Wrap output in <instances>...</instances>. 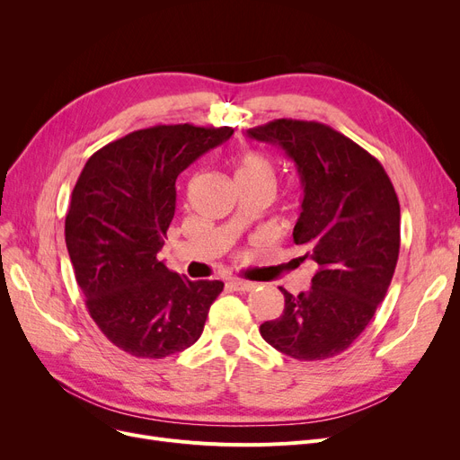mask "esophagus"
Here are the masks:
<instances>
[{
	"instance_id": "esophagus-1",
	"label": "esophagus",
	"mask_w": 460,
	"mask_h": 460,
	"mask_svg": "<svg viewBox=\"0 0 460 460\" xmlns=\"http://www.w3.org/2000/svg\"><path fill=\"white\" fill-rule=\"evenodd\" d=\"M229 287L234 288V291H240V293H250L255 288V283L244 281V279H229Z\"/></svg>"
}]
</instances>
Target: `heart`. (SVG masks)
<instances>
[{
  "mask_svg": "<svg viewBox=\"0 0 460 460\" xmlns=\"http://www.w3.org/2000/svg\"><path fill=\"white\" fill-rule=\"evenodd\" d=\"M234 182H276V167L272 160L257 151H243L233 158Z\"/></svg>",
  "mask_w": 460,
  "mask_h": 460,
  "instance_id": "obj_1",
  "label": "heart"
}]
</instances>
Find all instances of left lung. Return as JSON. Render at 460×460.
I'll return each mask as SVG.
<instances>
[{"mask_svg": "<svg viewBox=\"0 0 460 460\" xmlns=\"http://www.w3.org/2000/svg\"><path fill=\"white\" fill-rule=\"evenodd\" d=\"M295 160L304 186L293 231L319 270L307 293L279 287L285 309L262 323V340L302 361L345 352L371 323L392 283L401 246V208L382 164L317 120L276 119L248 130Z\"/></svg>", "mask_w": 460, "mask_h": 460, "instance_id": "1", "label": "left lung"}]
</instances>
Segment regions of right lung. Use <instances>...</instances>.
I'll list each match as a JSON object with an SVG mask.
<instances>
[{
	"mask_svg": "<svg viewBox=\"0 0 460 460\" xmlns=\"http://www.w3.org/2000/svg\"><path fill=\"white\" fill-rule=\"evenodd\" d=\"M231 127L156 125L96 151L72 190L65 243L91 319L120 350L165 358L203 333L222 281H190L156 253L175 214V181Z\"/></svg>",
	"mask_w": 460,
	"mask_h": 460,
	"instance_id": "right-lung-1",
	"label": "right lung"
}]
</instances>
